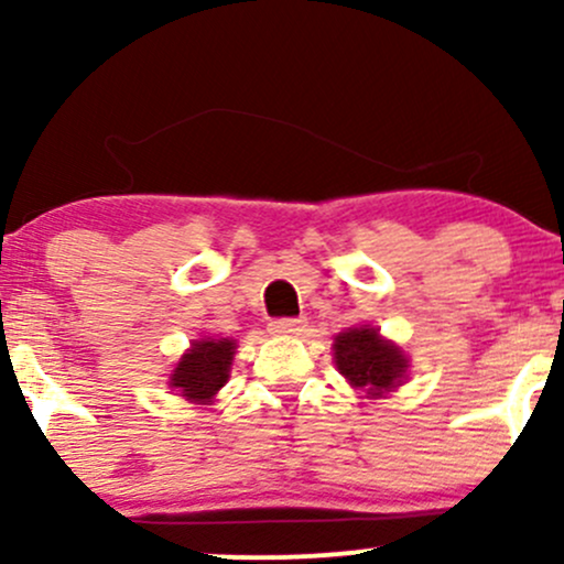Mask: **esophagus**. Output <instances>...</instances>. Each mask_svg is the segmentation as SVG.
I'll return each mask as SVG.
<instances>
[{
  "mask_svg": "<svg viewBox=\"0 0 564 564\" xmlns=\"http://www.w3.org/2000/svg\"><path fill=\"white\" fill-rule=\"evenodd\" d=\"M304 332V321L302 318H275L270 323V334H302Z\"/></svg>",
  "mask_w": 564,
  "mask_h": 564,
  "instance_id": "1",
  "label": "esophagus"
}]
</instances>
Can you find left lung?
<instances>
[{
  "label": "left lung",
  "instance_id": "obj_1",
  "mask_svg": "<svg viewBox=\"0 0 564 564\" xmlns=\"http://www.w3.org/2000/svg\"><path fill=\"white\" fill-rule=\"evenodd\" d=\"M334 364L355 390L381 398L403 384L408 358L398 345L379 336V328H347L334 339Z\"/></svg>",
  "mask_w": 564,
  "mask_h": 564
}]
</instances>
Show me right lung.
I'll use <instances>...</instances> for the list:
<instances>
[{"label": "right lung", "instance_id": "1", "mask_svg": "<svg viewBox=\"0 0 564 564\" xmlns=\"http://www.w3.org/2000/svg\"><path fill=\"white\" fill-rule=\"evenodd\" d=\"M236 339H196L172 371L170 387L196 405H212L230 379Z\"/></svg>", "mask_w": 564, "mask_h": 564}]
</instances>
